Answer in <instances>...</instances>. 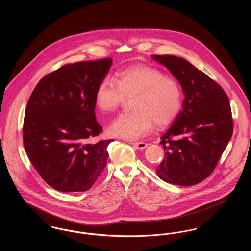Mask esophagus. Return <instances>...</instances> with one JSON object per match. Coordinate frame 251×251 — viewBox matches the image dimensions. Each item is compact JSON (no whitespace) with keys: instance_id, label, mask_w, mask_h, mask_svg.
<instances>
[{"instance_id":"1","label":"esophagus","mask_w":251,"mask_h":251,"mask_svg":"<svg viewBox=\"0 0 251 251\" xmlns=\"http://www.w3.org/2000/svg\"><path fill=\"white\" fill-rule=\"evenodd\" d=\"M131 145L133 147H135L136 149H139V150H144L145 148L148 147V144L145 143V142H132Z\"/></svg>"}]
</instances>
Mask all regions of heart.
Masks as SVG:
<instances>
[{
  "mask_svg": "<svg viewBox=\"0 0 251 251\" xmlns=\"http://www.w3.org/2000/svg\"><path fill=\"white\" fill-rule=\"evenodd\" d=\"M127 98H132L133 111L118 117L110 124L108 132L128 140L149 134L154 122L159 126L170 123L179 115L182 104L177 81L146 65H133L122 70L115 81L104 78L96 89V105L102 112L116 111Z\"/></svg>",
  "mask_w": 251,
  "mask_h": 251,
  "instance_id": "b5f03b06",
  "label": "heart"
}]
</instances>
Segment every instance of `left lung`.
<instances>
[{"label":"left lung","instance_id":"8db88e82","mask_svg":"<svg viewBox=\"0 0 251 251\" xmlns=\"http://www.w3.org/2000/svg\"><path fill=\"white\" fill-rule=\"evenodd\" d=\"M179 81L182 110L161 137L166 154L156 174L168 183L189 186L215 169L232 135L233 121L223 88L188 61L174 55H152Z\"/></svg>","mask_w":251,"mask_h":251}]
</instances>
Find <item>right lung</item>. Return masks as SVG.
Instances as JSON below:
<instances>
[{"label": "right lung", "instance_id": "add662e5", "mask_svg": "<svg viewBox=\"0 0 251 251\" xmlns=\"http://www.w3.org/2000/svg\"><path fill=\"white\" fill-rule=\"evenodd\" d=\"M111 65L110 57L65 65L43 77L30 96L24 148L41 178L58 191L90 189L107 165L113 139H87L102 131L96 120V89Z\"/></svg>", "mask_w": 251, "mask_h": 251}]
</instances>
